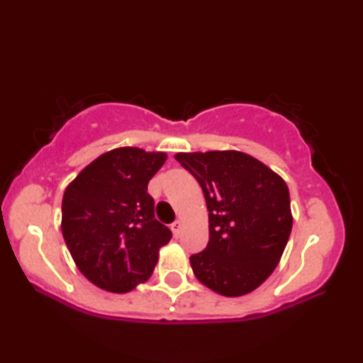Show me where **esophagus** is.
<instances>
[{
  "label": "esophagus",
  "mask_w": 363,
  "mask_h": 363,
  "mask_svg": "<svg viewBox=\"0 0 363 363\" xmlns=\"http://www.w3.org/2000/svg\"><path fill=\"white\" fill-rule=\"evenodd\" d=\"M182 227H184L182 220H176V223L171 224V230H173L174 237H179V235H181V232H182Z\"/></svg>",
  "instance_id": "34e87169"
}]
</instances>
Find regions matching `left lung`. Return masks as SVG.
Instances as JSON below:
<instances>
[{"mask_svg":"<svg viewBox=\"0 0 363 363\" xmlns=\"http://www.w3.org/2000/svg\"><path fill=\"white\" fill-rule=\"evenodd\" d=\"M203 190L210 240L190 266L205 286L223 296H243L277 267L293 216L286 182L248 153L211 150L176 153Z\"/></svg>","mask_w":363,"mask_h":363,"instance_id":"obj_1","label":"left lung"}]
</instances>
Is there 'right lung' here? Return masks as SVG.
Instances as JSON below:
<instances>
[{
	"instance_id": "add662e5",
	"label": "right lung",
	"mask_w": 363,
	"mask_h": 363,
	"mask_svg": "<svg viewBox=\"0 0 363 363\" xmlns=\"http://www.w3.org/2000/svg\"><path fill=\"white\" fill-rule=\"evenodd\" d=\"M164 152L120 147L79 171L62 199V235L86 279L110 293H128L150 279L171 230L155 219L149 181Z\"/></svg>"
}]
</instances>
